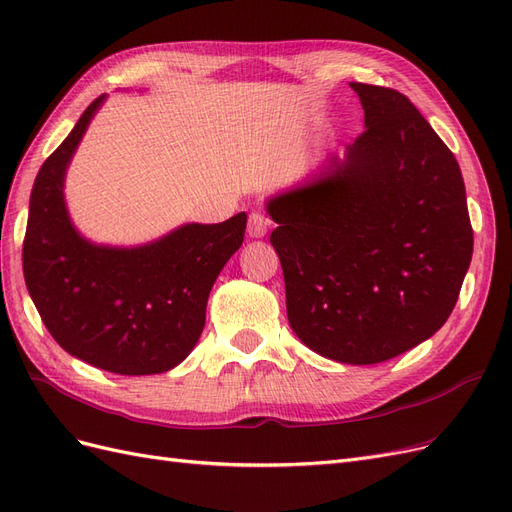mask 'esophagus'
<instances>
[{"instance_id": "1", "label": "esophagus", "mask_w": 512, "mask_h": 512, "mask_svg": "<svg viewBox=\"0 0 512 512\" xmlns=\"http://www.w3.org/2000/svg\"><path fill=\"white\" fill-rule=\"evenodd\" d=\"M267 230H269L267 215L260 213V211L250 213V220H247V235H250L252 239H262L267 235Z\"/></svg>"}]
</instances>
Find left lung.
Listing matches in <instances>:
<instances>
[{"mask_svg":"<svg viewBox=\"0 0 512 512\" xmlns=\"http://www.w3.org/2000/svg\"><path fill=\"white\" fill-rule=\"evenodd\" d=\"M350 87L361 136L267 211L292 331L327 359L371 365L448 320L474 235L459 164L427 119L395 89Z\"/></svg>","mask_w":512,"mask_h":512,"instance_id":"obj_1","label":"left lung"}]
</instances>
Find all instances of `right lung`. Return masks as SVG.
<instances>
[{
  "mask_svg": "<svg viewBox=\"0 0 512 512\" xmlns=\"http://www.w3.org/2000/svg\"><path fill=\"white\" fill-rule=\"evenodd\" d=\"M104 98L85 108L34 181L23 275L44 327L68 354L121 376L162 374L203 333L209 292L243 243L247 215L185 224L138 247L81 237L66 209L64 177Z\"/></svg>",
  "mask_w": 512,
  "mask_h": 512,
  "instance_id": "1",
  "label": "right lung"
}]
</instances>
